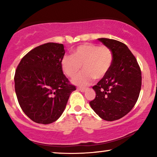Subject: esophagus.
I'll return each instance as SVG.
<instances>
[{"label": "esophagus", "instance_id": "obj_1", "mask_svg": "<svg viewBox=\"0 0 157 157\" xmlns=\"http://www.w3.org/2000/svg\"><path fill=\"white\" fill-rule=\"evenodd\" d=\"M78 89L79 91H80L82 92H84L86 90V88L85 87H78Z\"/></svg>", "mask_w": 157, "mask_h": 157}]
</instances>
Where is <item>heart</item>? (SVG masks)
I'll list each match as a JSON object with an SVG mask.
<instances>
[{
	"mask_svg": "<svg viewBox=\"0 0 157 157\" xmlns=\"http://www.w3.org/2000/svg\"><path fill=\"white\" fill-rule=\"evenodd\" d=\"M113 61L112 50L107 46H98L93 43H85L73 50L72 56H65L61 60L63 72L72 78L80 71H84L72 79L78 85H88L94 78L105 77L111 67Z\"/></svg>",
	"mask_w": 157,
	"mask_h": 157,
	"instance_id": "obj_1",
	"label": "heart"
}]
</instances>
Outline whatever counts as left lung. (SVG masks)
Listing matches in <instances>:
<instances>
[{
  "instance_id": "obj_1",
  "label": "left lung",
  "mask_w": 157,
  "mask_h": 157,
  "mask_svg": "<svg viewBox=\"0 0 157 157\" xmlns=\"http://www.w3.org/2000/svg\"><path fill=\"white\" fill-rule=\"evenodd\" d=\"M98 40L112 50L113 61L107 75L92 87L96 97L90 105L102 120H117L135 105L142 86V72L135 57L125 44L113 39Z\"/></svg>"
}]
</instances>
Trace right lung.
<instances>
[{
    "label": "right lung",
    "mask_w": 157,
    "mask_h": 157,
    "mask_svg": "<svg viewBox=\"0 0 157 157\" xmlns=\"http://www.w3.org/2000/svg\"><path fill=\"white\" fill-rule=\"evenodd\" d=\"M63 44L48 43L24 56L15 70V90L24 113L33 122L48 124L62 115L75 86L63 74Z\"/></svg>",
    "instance_id": "add662e5"
}]
</instances>
